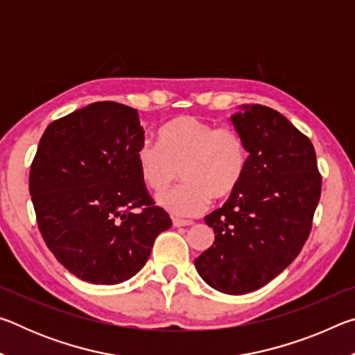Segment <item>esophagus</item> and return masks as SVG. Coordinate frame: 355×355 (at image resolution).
Returning <instances> with one entry per match:
<instances>
[{
  "label": "esophagus",
  "mask_w": 355,
  "mask_h": 355,
  "mask_svg": "<svg viewBox=\"0 0 355 355\" xmlns=\"http://www.w3.org/2000/svg\"><path fill=\"white\" fill-rule=\"evenodd\" d=\"M172 224H173V227H186V225H192V224H194V222H192V220H184V219L173 218V219H172Z\"/></svg>",
  "instance_id": "1"
}]
</instances>
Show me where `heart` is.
<instances>
[{
  "mask_svg": "<svg viewBox=\"0 0 355 355\" xmlns=\"http://www.w3.org/2000/svg\"><path fill=\"white\" fill-rule=\"evenodd\" d=\"M142 182L155 192L169 189L182 171L184 183L158 197L159 207L178 218L200 214L214 197L235 192L245 175L249 150L236 128L178 116L158 130V146L142 142L135 155Z\"/></svg>",
  "mask_w": 355,
  "mask_h": 355,
  "instance_id": "b5f03b06",
  "label": "heart"
}]
</instances>
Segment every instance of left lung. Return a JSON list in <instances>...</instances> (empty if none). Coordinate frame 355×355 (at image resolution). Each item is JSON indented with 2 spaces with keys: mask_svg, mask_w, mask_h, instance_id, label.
<instances>
[{
  "mask_svg": "<svg viewBox=\"0 0 355 355\" xmlns=\"http://www.w3.org/2000/svg\"><path fill=\"white\" fill-rule=\"evenodd\" d=\"M232 116L249 150L239 188L205 216L214 243L194 260L207 284L245 294L290 266L310 235L321 197L313 144L285 116L263 105Z\"/></svg>",
  "mask_w": 355,
  "mask_h": 355,
  "instance_id": "1",
  "label": "left lung"
}]
</instances>
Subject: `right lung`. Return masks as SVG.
I'll return each mask as SVG.
<instances>
[{
  "label": "right lung",
  "instance_id": "right-lung-1",
  "mask_svg": "<svg viewBox=\"0 0 355 355\" xmlns=\"http://www.w3.org/2000/svg\"><path fill=\"white\" fill-rule=\"evenodd\" d=\"M142 142L137 111L116 101L55 120L39 142L29 171L39 230L58 261L89 284L133 277L172 225L137 171Z\"/></svg>",
  "mask_w": 355,
  "mask_h": 355
}]
</instances>
